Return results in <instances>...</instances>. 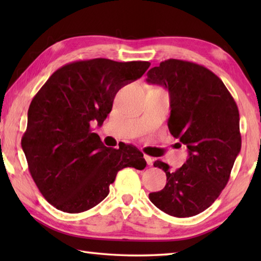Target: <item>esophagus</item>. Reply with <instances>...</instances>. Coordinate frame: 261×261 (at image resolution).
Segmentation results:
<instances>
[{"label":"esophagus","mask_w":261,"mask_h":261,"mask_svg":"<svg viewBox=\"0 0 261 261\" xmlns=\"http://www.w3.org/2000/svg\"><path fill=\"white\" fill-rule=\"evenodd\" d=\"M145 159H146L148 166H152V158L150 156H148V154H145Z\"/></svg>","instance_id":"34e87169"}]
</instances>
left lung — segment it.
Wrapping results in <instances>:
<instances>
[{
	"label": "left lung",
	"instance_id": "8db88e82",
	"mask_svg": "<svg viewBox=\"0 0 261 261\" xmlns=\"http://www.w3.org/2000/svg\"><path fill=\"white\" fill-rule=\"evenodd\" d=\"M147 76L148 84L168 91V129L188 151L175 171L160 160L153 163L167 182L149 199L165 213L190 218L211 206L228 184L241 149L239 110L223 82L204 66L168 59Z\"/></svg>",
	"mask_w": 261,
	"mask_h": 261
}]
</instances>
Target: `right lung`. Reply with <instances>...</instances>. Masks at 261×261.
<instances>
[{
    "label": "right lung",
    "mask_w": 261,
    "mask_h": 261,
    "mask_svg": "<svg viewBox=\"0 0 261 261\" xmlns=\"http://www.w3.org/2000/svg\"><path fill=\"white\" fill-rule=\"evenodd\" d=\"M149 66L105 58L74 62L55 71L33 97L21 145L37 187L57 210H90L108 196L119 170L146 167L139 149L105 147L92 124H103L120 88Z\"/></svg>",
    "instance_id": "right-lung-1"
}]
</instances>
